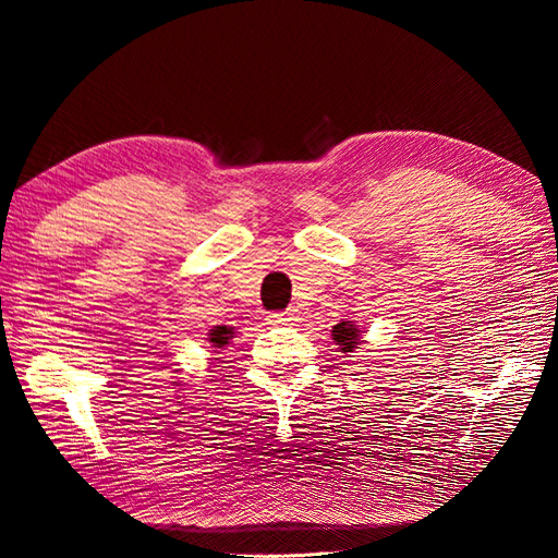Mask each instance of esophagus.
<instances>
[{"label": "esophagus", "mask_w": 558, "mask_h": 558, "mask_svg": "<svg viewBox=\"0 0 558 558\" xmlns=\"http://www.w3.org/2000/svg\"><path fill=\"white\" fill-rule=\"evenodd\" d=\"M265 320L269 326H293L295 314L293 312H269Z\"/></svg>", "instance_id": "obj_1"}]
</instances>
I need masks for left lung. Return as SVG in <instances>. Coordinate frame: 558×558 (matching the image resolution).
<instances>
[{"mask_svg": "<svg viewBox=\"0 0 558 558\" xmlns=\"http://www.w3.org/2000/svg\"><path fill=\"white\" fill-rule=\"evenodd\" d=\"M359 332H361L359 326H353L351 320H342V324H337L332 328V340L340 344L342 353H347L359 347Z\"/></svg>", "mask_w": 558, "mask_h": 558, "instance_id": "left-lung-1", "label": "left lung"}]
</instances>
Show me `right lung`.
Instances as JSON below:
<instances>
[{
  "label": "right lung",
  "mask_w": 558,
  "mask_h": 558,
  "mask_svg": "<svg viewBox=\"0 0 558 558\" xmlns=\"http://www.w3.org/2000/svg\"><path fill=\"white\" fill-rule=\"evenodd\" d=\"M230 337H232V330L228 326H216L209 332V342H214V347H223V344H228Z\"/></svg>",
  "instance_id": "add662e5"
}]
</instances>
